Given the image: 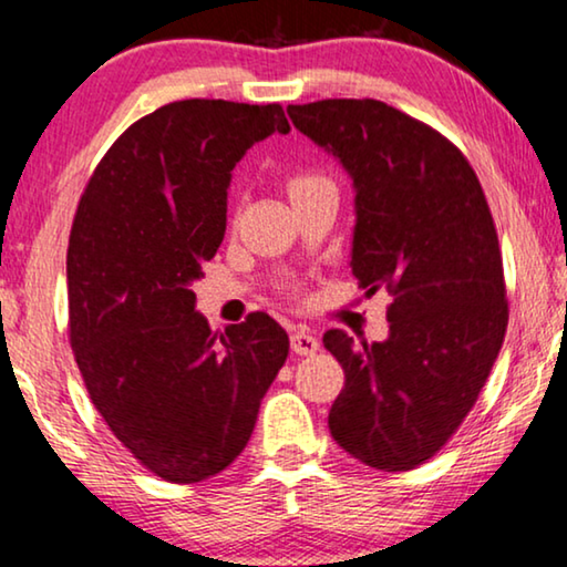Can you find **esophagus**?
<instances>
[{"mask_svg": "<svg viewBox=\"0 0 567 567\" xmlns=\"http://www.w3.org/2000/svg\"><path fill=\"white\" fill-rule=\"evenodd\" d=\"M290 347H292L295 354L308 357V354H316L318 347H321V344H318V339L308 329H298L290 337Z\"/></svg>", "mask_w": 567, "mask_h": 567, "instance_id": "34e87169", "label": "esophagus"}]
</instances>
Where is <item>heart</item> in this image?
<instances>
[{
  "instance_id": "1",
  "label": "heart",
  "mask_w": 567,
  "mask_h": 567,
  "mask_svg": "<svg viewBox=\"0 0 567 567\" xmlns=\"http://www.w3.org/2000/svg\"><path fill=\"white\" fill-rule=\"evenodd\" d=\"M318 182H323V179H318V177H295V179L290 182V197L302 193V189L318 185Z\"/></svg>"
}]
</instances>
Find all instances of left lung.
<instances>
[{
	"mask_svg": "<svg viewBox=\"0 0 567 567\" xmlns=\"http://www.w3.org/2000/svg\"><path fill=\"white\" fill-rule=\"evenodd\" d=\"M287 115L352 179L354 277L370 295H393L382 341L323 333L347 374L331 436L374 470H413L462 424L504 344V265L488 203L444 135L385 102L321 100Z\"/></svg>",
	"mask_w": 567,
	"mask_h": 567,
	"instance_id": "8db88e82",
	"label": "left lung"
}]
</instances>
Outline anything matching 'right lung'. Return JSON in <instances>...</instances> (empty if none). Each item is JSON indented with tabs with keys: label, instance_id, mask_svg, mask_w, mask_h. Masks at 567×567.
Returning <instances> with one entry per match:
<instances>
[{
	"label": "right lung",
	"instance_id": "obj_1",
	"mask_svg": "<svg viewBox=\"0 0 567 567\" xmlns=\"http://www.w3.org/2000/svg\"><path fill=\"white\" fill-rule=\"evenodd\" d=\"M272 133H290L280 105L169 102L110 146L79 200L71 349L110 432L169 483L241 454L290 349L267 313L213 331L193 292L226 234L230 172Z\"/></svg>",
	"mask_w": 567,
	"mask_h": 567
}]
</instances>
